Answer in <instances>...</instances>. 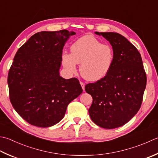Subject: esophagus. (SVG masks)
<instances>
[{"instance_id":"esophagus-1","label":"esophagus","mask_w":158,"mask_h":158,"mask_svg":"<svg viewBox=\"0 0 158 158\" xmlns=\"http://www.w3.org/2000/svg\"><path fill=\"white\" fill-rule=\"evenodd\" d=\"M80 84H81V85L83 90L84 91V90H85V83H83L82 81H80Z\"/></svg>"}]
</instances>
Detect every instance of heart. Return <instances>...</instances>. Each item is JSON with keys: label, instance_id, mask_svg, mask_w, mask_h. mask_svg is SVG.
<instances>
[{"label": "heart", "instance_id": "heart-1", "mask_svg": "<svg viewBox=\"0 0 158 158\" xmlns=\"http://www.w3.org/2000/svg\"><path fill=\"white\" fill-rule=\"evenodd\" d=\"M114 60L112 46L102 44L91 35L79 38L70 46V53L61 55V63L70 74L76 73L77 64H80L81 76L89 81H97L110 71Z\"/></svg>", "mask_w": 158, "mask_h": 158}]
</instances>
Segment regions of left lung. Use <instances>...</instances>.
Wrapping results in <instances>:
<instances>
[{"mask_svg":"<svg viewBox=\"0 0 158 158\" xmlns=\"http://www.w3.org/2000/svg\"><path fill=\"white\" fill-rule=\"evenodd\" d=\"M95 33L109 41L114 60L104 78L85 85L93 99L88 112L96 125L114 129L126 124L140 110L147 75L140 52L124 36L114 32Z\"/></svg>","mask_w":158,"mask_h":158,"instance_id":"1","label":"left lung"}]
</instances>
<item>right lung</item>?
<instances>
[{
    "label": "right lung",
    "mask_w": 158,
    "mask_h": 158,
    "mask_svg": "<svg viewBox=\"0 0 158 158\" xmlns=\"http://www.w3.org/2000/svg\"><path fill=\"white\" fill-rule=\"evenodd\" d=\"M73 31H41L18 49L8 73L9 98L29 124L48 127L64 118L71 101L82 93L77 78L60 75L65 43Z\"/></svg>",
    "instance_id": "obj_1"
}]
</instances>
